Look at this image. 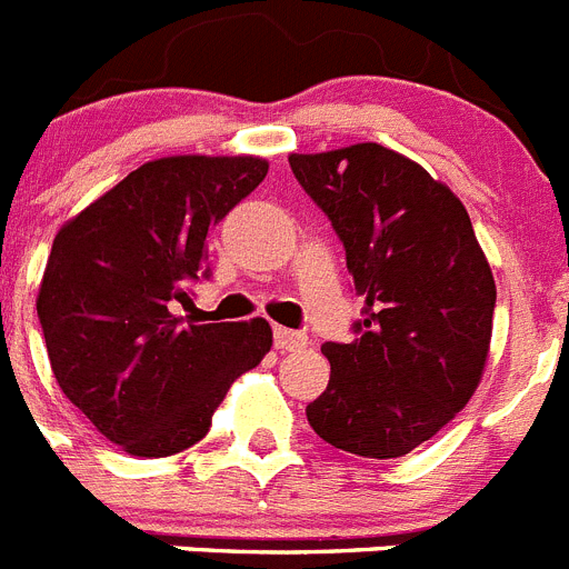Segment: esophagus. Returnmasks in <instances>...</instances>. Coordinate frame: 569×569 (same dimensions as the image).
<instances>
[{"instance_id":"34e87169","label":"esophagus","mask_w":569,"mask_h":569,"mask_svg":"<svg viewBox=\"0 0 569 569\" xmlns=\"http://www.w3.org/2000/svg\"><path fill=\"white\" fill-rule=\"evenodd\" d=\"M273 341H276V350H301V347L308 345V336L299 333V330H288V328H276L273 330Z\"/></svg>"}]
</instances>
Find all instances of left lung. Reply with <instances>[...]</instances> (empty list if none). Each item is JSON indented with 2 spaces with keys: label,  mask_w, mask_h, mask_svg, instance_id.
<instances>
[{
  "label": "left lung",
  "mask_w": 569,
  "mask_h": 569,
  "mask_svg": "<svg viewBox=\"0 0 569 569\" xmlns=\"http://www.w3.org/2000/svg\"><path fill=\"white\" fill-rule=\"evenodd\" d=\"M305 193L345 244L365 310L350 345L325 341L328 390L308 405L319 439L399 459L433 439L479 387L496 281L459 196L376 142L290 153Z\"/></svg>",
  "instance_id": "1"
}]
</instances>
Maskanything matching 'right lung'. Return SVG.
Instances as JSON below:
<instances>
[{"mask_svg": "<svg viewBox=\"0 0 569 569\" xmlns=\"http://www.w3.org/2000/svg\"><path fill=\"white\" fill-rule=\"evenodd\" d=\"M259 156H168L62 224L37 313L62 393L124 453L162 459L210 430L230 385L264 359V319L176 313L208 268V233L259 188Z\"/></svg>", "mask_w": 569, "mask_h": 569, "instance_id": "right-lung-1", "label": "right lung"}]
</instances>
